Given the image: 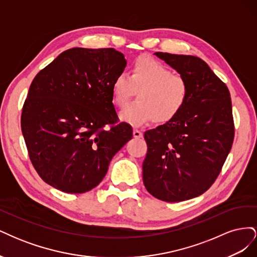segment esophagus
Listing matches in <instances>:
<instances>
[{
    "label": "esophagus",
    "instance_id": "esophagus-1",
    "mask_svg": "<svg viewBox=\"0 0 257 257\" xmlns=\"http://www.w3.org/2000/svg\"><path fill=\"white\" fill-rule=\"evenodd\" d=\"M133 136L135 138H141V137H143V132L137 130V128H134L133 130Z\"/></svg>",
    "mask_w": 257,
    "mask_h": 257
}]
</instances>
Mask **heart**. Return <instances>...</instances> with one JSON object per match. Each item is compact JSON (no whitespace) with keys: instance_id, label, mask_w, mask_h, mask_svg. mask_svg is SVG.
<instances>
[{"instance_id":"b5f03b06","label":"heart","mask_w":257,"mask_h":257,"mask_svg":"<svg viewBox=\"0 0 257 257\" xmlns=\"http://www.w3.org/2000/svg\"><path fill=\"white\" fill-rule=\"evenodd\" d=\"M136 91L138 99L120 112V119L133 125L151 120L159 124L172 121L182 111L190 93L184 77L173 74L166 65L148 57L134 62L130 77L119 74L113 79V103L124 107Z\"/></svg>"}]
</instances>
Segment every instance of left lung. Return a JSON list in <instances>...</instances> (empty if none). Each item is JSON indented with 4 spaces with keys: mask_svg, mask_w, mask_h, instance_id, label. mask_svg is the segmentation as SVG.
<instances>
[{
    "mask_svg": "<svg viewBox=\"0 0 257 257\" xmlns=\"http://www.w3.org/2000/svg\"><path fill=\"white\" fill-rule=\"evenodd\" d=\"M184 77L189 98L175 119L145 133L143 163L147 191L176 203L205 193L221 173L235 136L228 88L205 61L194 56L155 52Z\"/></svg>",
    "mask_w": 257,
    "mask_h": 257,
    "instance_id": "obj_1",
    "label": "left lung"
}]
</instances>
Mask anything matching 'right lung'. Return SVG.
Here are the masks:
<instances>
[{
    "label": "right lung",
    "mask_w": 257,
    "mask_h": 257,
    "mask_svg": "<svg viewBox=\"0 0 257 257\" xmlns=\"http://www.w3.org/2000/svg\"><path fill=\"white\" fill-rule=\"evenodd\" d=\"M125 66L123 53L113 48H72L35 76L21 130L46 183L65 193L91 191L133 137L130 124L118 123L112 104V81Z\"/></svg>",
    "instance_id": "right-lung-1"
}]
</instances>
